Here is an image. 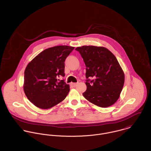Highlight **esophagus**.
Instances as JSON below:
<instances>
[{"label": "esophagus", "mask_w": 151, "mask_h": 151, "mask_svg": "<svg viewBox=\"0 0 151 151\" xmlns=\"http://www.w3.org/2000/svg\"><path fill=\"white\" fill-rule=\"evenodd\" d=\"M70 84H71L72 86H74V87H75V86H77V83H71Z\"/></svg>", "instance_id": "obj_1"}]
</instances>
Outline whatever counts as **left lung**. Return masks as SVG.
<instances>
[{"label":"left lung","mask_w":151,"mask_h":151,"mask_svg":"<svg viewBox=\"0 0 151 151\" xmlns=\"http://www.w3.org/2000/svg\"><path fill=\"white\" fill-rule=\"evenodd\" d=\"M80 52L86 65V90L84 97L93 104L107 108L119 99L124 74L115 56L104 47L83 46ZM93 78L91 81L89 78Z\"/></svg>","instance_id":"left-lung-1"}]
</instances>
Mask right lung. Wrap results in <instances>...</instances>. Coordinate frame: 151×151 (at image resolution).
I'll return each instance as SVG.
<instances>
[{
	"label": "right lung",
	"instance_id": "obj_1",
	"mask_svg": "<svg viewBox=\"0 0 151 151\" xmlns=\"http://www.w3.org/2000/svg\"><path fill=\"white\" fill-rule=\"evenodd\" d=\"M74 47L60 45L47 48L34 58L25 68L23 88L28 100L42 109L63 101L70 91L65 80V62ZM59 81V80H58Z\"/></svg>",
	"mask_w": 151,
	"mask_h": 151
}]
</instances>
